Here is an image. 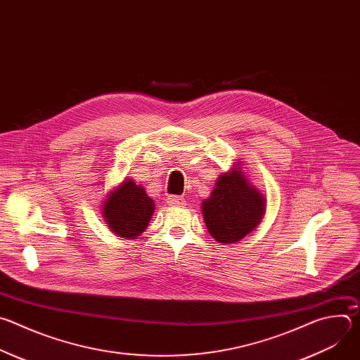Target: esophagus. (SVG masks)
<instances>
[{
    "label": "esophagus",
    "instance_id": "1",
    "mask_svg": "<svg viewBox=\"0 0 360 360\" xmlns=\"http://www.w3.org/2000/svg\"><path fill=\"white\" fill-rule=\"evenodd\" d=\"M184 198L178 196V195H169L168 196V203L169 205H184Z\"/></svg>",
    "mask_w": 360,
    "mask_h": 360
}]
</instances>
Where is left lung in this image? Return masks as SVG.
<instances>
[{"label": "left lung", "instance_id": "8db88e82", "mask_svg": "<svg viewBox=\"0 0 360 360\" xmlns=\"http://www.w3.org/2000/svg\"><path fill=\"white\" fill-rule=\"evenodd\" d=\"M265 212V199L252 188L240 171L222 174L211 193L202 202L205 224L212 238L221 243H235L259 225Z\"/></svg>", "mask_w": 360, "mask_h": 360}]
</instances>
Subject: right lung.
<instances>
[{
    "instance_id": "obj_1",
    "label": "right lung",
    "mask_w": 360,
    "mask_h": 360,
    "mask_svg": "<svg viewBox=\"0 0 360 360\" xmlns=\"http://www.w3.org/2000/svg\"><path fill=\"white\" fill-rule=\"evenodd\" d=\"M153 207L143 188L128 179L110 195L102 212L114 233L136 239L146 229Z\"/></svg>"
}]
</instances>
